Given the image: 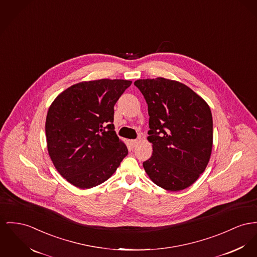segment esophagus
<instances>
[{
    "instance_id": "esophagus-1",
    "label": "esophagus",
    "mask_w": 257,
    "mask_h": 257,
    "mask_svg": "<svg viewBox=\"0 0 257 257\" xmlns=\"http://www.w3.org/2000/svg\"><path fill=\"white\" fill-rule=\"evenodd\" d=\"M130 144H131L132 147H136L137 144H138V141L136 140V139H132V140H130Z\"/></svg>"
}]
</instances>
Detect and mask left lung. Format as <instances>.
Segmentation results:
<instances>
[{"label":"left lung","mask_w":257,"mask_h":257,"mask_svg":"<svg viewBox=\"0 0 257 257\" xmlns=\"http://www.w3.org/2000/svg\"><path fill=\"white\" fill-rule=\"evenodd\" d=\"M148 105V140L153 154L143 162L151 180L180 191L192 185L208 164L212 115L205 100L179 82L165 78L135 82Z\"/></svg>","instance_id":"obj_1"}]
</instances>
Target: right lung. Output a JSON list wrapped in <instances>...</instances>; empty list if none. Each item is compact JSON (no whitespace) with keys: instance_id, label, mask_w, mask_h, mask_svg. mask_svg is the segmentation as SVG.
Wrapping results in <instances>:
<instances>
[{"instance_id":"1","label":"right lung","mask_w":257,"mask_h":257,"mask_svg":"<svg viewBox=\"0 0 257 257\" xmlns=\"http://www.w3.org/2000/svg\"><path fill=\"white\" fill-rule=\"evenodd\" d=\"M132 81L102 79L70 86L46 120L48 151L58 172L76 187L106 181L127 155L114 131V106Z\"/></svg>"}]
</instances>
